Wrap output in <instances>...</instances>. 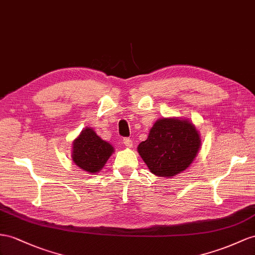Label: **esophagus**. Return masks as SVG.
<instances>
[{
	"mask_svg": "<svg viewBox=\"0 0 255 255\" xmlns=\"http://www.w3.org/2000/svg\"><path fill=\"white\" fill-rule=\"evenodd\" d=\"M123 143H124V144H125L127 147H132V141H131V139L124 138Z\"/></svg>",
	"mask_w": 255,
	"mask_h": 255,
	"instance_id": "obj_1",
	"label": "esophagus"
}]
</instances>
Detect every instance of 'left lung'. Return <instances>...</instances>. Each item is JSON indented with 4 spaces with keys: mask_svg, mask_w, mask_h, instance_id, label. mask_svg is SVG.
I'll return each mask as SVG.
<instances>
[{
    "mask_svg": "<svg viewBox=\"0 0 255 255\" xmlns=\"http://www.w3.org/2000/svg\"><path fill=\"white\" fill-rule=\"evenodd\" d=\"M200 146V134L190 120L164 117L155 122L138 152L152 173L172 178L191 166Z\"/></svg>",
    "mask_w": 255,
    "mask_h": 255,
    "instance_id": "1",
    "label": "left lung"
}]
</instances>
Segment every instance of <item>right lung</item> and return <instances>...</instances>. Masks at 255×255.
Returning <instances> with one entry per match:
<instances>
[{
    "mask_svg": "<svg viewBox=\"0 0 255 255\" xmlns=\"http://www.w3.org/2000/svg\"><path fill=\"white\" fill-rule=\"evenodd\" d=\"M113 153V145L102 140L91 127L83 129L72 143V160L90 174L102 170Z\"/></svg>",
    "mask_w": 255,
    "mask_h": 255,
    "instance_id": "right-lung-1",
    "label": "right lung"
}]
</instances>
